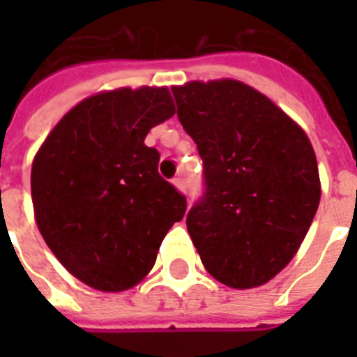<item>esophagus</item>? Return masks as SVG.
Masks as SVG:
<instances>
[{
	"label": "esophagus",
	"instance_id": "esophagus-1",
	"mask_svg": "<svg viewBox=\"0 0 357 357\" xmlns=\"http://www.w3.org/2000/svg\"><path fill=\"white\" fill-rule=\"evenodd\" d=\"M174 185H176L181 192H187V181H185V176H181V174H179L178 178H174Z\"/></svg>",
	"mask_w": 357,
	"mask_h": 357
}]
</instances>
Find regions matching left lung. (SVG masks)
Returning a JSON list of instances; mask_svg holds the SVG:
<instances>
[{"instance_id": "1", "label": "left lung", "mask_w": 357, "mask_h": 357, "mask_svg": "<svg viewBox=\"0 0 357 357\" xmlns=\"http://www.w3.org/2000/svg\"><path fill=\"white\" fill-rule=\"evenodd\" d=\"M172 94L204 161V195L187 215L202 263L228 287L263 285L293 259L321 202L313 146L241 81H192Z\"/></svg>"}]
</instances>
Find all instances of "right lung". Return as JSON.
Segmentation results:
<instances>
[{
    "mask_svg": "<svg viewBox=\"0 0 357 357\" xmlns=\"http://www.w3.org/2000/svg\"><path fill=\"white\" fill-rule=\"evenodd\" d=\"M174 114L167 89L102 92L47 135L31 168L36 226L64 268L107 293L151 271L187 198L157 170L144 139Z\"/></svg>",
    "mask_w": 357,
    "mask_h": 357,
    "instance_id": "obj_1",
    "label": "right lung"
}]
</instances>
